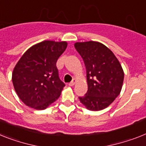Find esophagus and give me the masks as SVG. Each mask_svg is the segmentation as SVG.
<instances>
[{
    "instance_id": "34e87169",
    "label": "esophagus",
    "mask_w": 146,
    "mask_h": 146,
    "mask_svg": "<svg viewBox=\"0 0 146 146\" xmlns=\"http://www.w3.org/2000/svg\"><path fill=\"white\" fill-rule=\"evenodd\" d=\"M76 82H77L76 79H73V80H72V81L71 82V83H69V84H68V85H69L70 86H73L74 84H76Z\"/></svg>"
}]
</instances>
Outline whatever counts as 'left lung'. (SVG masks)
Segmentation results:
<instances>
[{
	"label": "left lung",
	"mask_w": 146,
	"mask_h": 146,
	"mask_svg": "<svg viewBox=\"0 0 146 146\" xmlns=\"http://www.w3.org/2000/svg\"><path fill=\"white\" fill-rule=\"evenodd\" d=\"M84 60L88 91L80 102L89 110L105 109L121 92L124 71L116 56L108 47L96 41L75 42Z\"/></svg>",
	"instance_id": "8db88e82"
}]
</instances>
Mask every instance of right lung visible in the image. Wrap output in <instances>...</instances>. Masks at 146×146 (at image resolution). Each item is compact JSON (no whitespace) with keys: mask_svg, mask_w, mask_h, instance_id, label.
<instances>
[{"mask_svg":"<svg viewBox=\"0 0 146 146\" xmlns=\"http://www.w3.org/2000/svg\"><path fill=\"white\" fill-rule=\"evenodd\" d=\"M67 45L66 41H43L27 49L18 61L12 80L25 105L44 110L60 97L65 84L59 78L56 63Z\"/></svg>","mask_w":146,"mask_h":146,"instance_id":"obj_1","label":"right lung"}]
</instances>
